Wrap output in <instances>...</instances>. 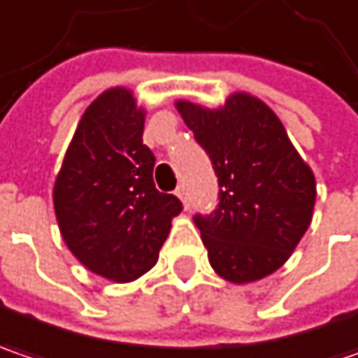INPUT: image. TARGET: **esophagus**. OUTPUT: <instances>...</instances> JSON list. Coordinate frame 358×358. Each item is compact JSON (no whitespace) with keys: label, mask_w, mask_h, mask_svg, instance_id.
I'll return each instance as SVG.
<instances>
[{"label":"esophagus","mask_w":358,"mask_h":358,"mask_svg":"<svg viewBox=\"0 0 358 358\" xmlns=\"http://www.w3.org/2000/svg\"><path fill=\"white\" fill-rule=\"evenodd\" d=\"M176 196L182 200L184 208H188V206H190V202H188V194H186V188H184V186H178V188H176Z\"/></svg>","instance_id":"34e87169"}]
</instances>
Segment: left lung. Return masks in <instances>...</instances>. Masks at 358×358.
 I'll return each mask as SVG.
<instances>
[{"label": "left lung", "instance_id": "1", "mask_svg": "<svg viewBox=\"0 0 358 358\" xmlns=\"http://www.w3.org/2000/svg\"><path fill=\"white\" fill-rule=\"evenodd\" d=\"M176 109L219 178L217 208L194 215L213 269L233 284L273 273L312 221L316 180L310 166L257 96L235 93L219 109L178 101Z\"/></svg>", "mask_w": 358, "mask_h": 358}]
</instances>
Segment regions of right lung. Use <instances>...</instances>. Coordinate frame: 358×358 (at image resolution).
I'll use <instances>...</instances> for the list:
<instances>
[{
  "mask_svg": "<svg viewBox=\"0 0 358 358\" xmlns=\"http://www.w3.org/2000/svg\"><path fill=\"white\" fill-rule=\"evenodd\" d=\"M143 109L115 87L87 107L54 182L62 239L87 269L134 282L158 262L182 202L154 184L156 158L143 143Z\"/></svg>",
  "mask_w": 358,
  "mask_h": 358,
  "instance_id": "right-lung-1",
  "label": "right lung"
}]
</instances>
